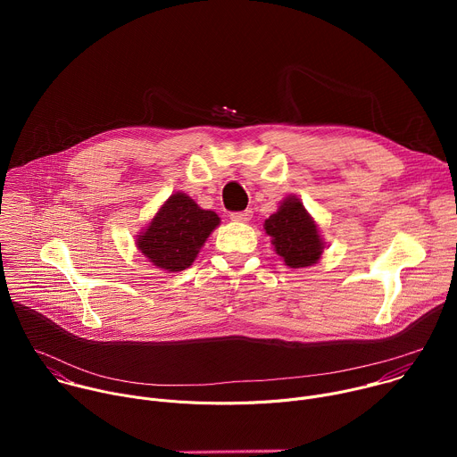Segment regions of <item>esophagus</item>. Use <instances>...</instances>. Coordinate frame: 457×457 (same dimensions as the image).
<instances>
[{"label": "esophagus", "instance_id": "esophagus-1", "mask_svg": "<svg viewBox=\"0 0 457 457\" xmlns=\"http://www.w3.org/2000/svg\"><path fill=\"white\" fill-rule=\"evenodd\" d=\"M253 217V212L251 210H244V212H233L229 215L231 220H237V222H249Z\"/></svg>", "mask_w": 457, "mask_h": 457}]
</instances>
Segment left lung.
Masks as SVG:
<instances>
[{
    "label": "left lung",
    "instance_id": "8db88e82",
    "mask_svg": "<svg viewBox=\"0 0 457 457\" xmlns=\"http://www.w3.org/2000/svg\"><path fill=\"white\" fill-rule=\"evenodd\" d=\"M264 228L286 266L295 270L307 268L320 258L323 244L318 228L298 199H286L278 212L266 220Z\"/></svg>",
    "mask_w": 457,
    "mask_h": 457
}]
</instances>
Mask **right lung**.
I'll return each mask as SVG.
<instances>
[{
    "instance_id": "1",
    "label": "right lung",
    "mask_w": 457,
    "mask_h": 457,
    "mask_svg": "<svg viewBox=\"0 0 457 457\" xmlns=\"http://www.w3.org/2000/svg\"><path fill=\"white\" fill-rule=\"evenodd\" d=\"M219 222L215 212L201 210L184 193H173L139 235L137 245L157 268L182 271L191 266Z\"/></svg>"
}]
</instances>
